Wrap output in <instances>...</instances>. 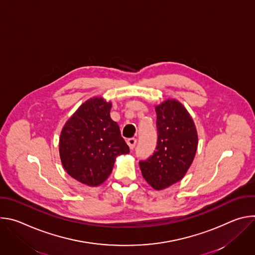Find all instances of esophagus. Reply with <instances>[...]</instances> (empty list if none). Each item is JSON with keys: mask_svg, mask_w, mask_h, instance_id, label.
I'll list each match as a JSON object with an SVG mask.
<instances>
[{"mask_svg": "<svg viewBox=\"0 0 255 255\" xmlns=\"http://www.w3.org/2000/svg\"><path fill=\"white\" fill-rule=\"evenodd\" d=\"M136 143H137V139H136V138H129V139L127 140V144L129 145V148H130L131 150L134 149Z\"/></svg>", "mask_w": 255, "mask_h": 255, "instance_id": "1", "label": "esophagus"}]
</instances>
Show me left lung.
I'll return each instance as SVG.
<instances>
[{
    "label": "left lung",
    "instance_id": "8db88e82",
    "mask_svg": "<svg viewBox=\"0 0 255 255\" xmlns=\"http://www.w3.org/2000/svg\"><path fill=\"white\" fill-rule=\"evenodd\" d=\"M156 151L139 166L145 180L157 191L177 183L190 168L198 148V133L187 109L176 100L155 107Z\"/></svg>",
    "mask_w": 255,
    "mask_h": 255
}]
</instances>
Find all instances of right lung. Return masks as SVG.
<instances>
[{
	"label": "right lung",
	"instance_id": "right-lung-1",
	"mask_svg": "<svg viewBox=\"0 0 255 255\" xmlns=\"http://www.w3.org/2000/svg\"><path fill=\"white\" fill-rule=\"evenodd\" d=\"M111 102L103 98H91L67 120L60 133L63 168L90 187L102 185L112 172L116 157L129 153L117 122L111 119Z\"/></svg>",
	"mask_w": 255,
	"mask_h": 255
}]
</instances>
